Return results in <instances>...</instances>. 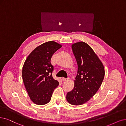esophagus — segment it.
Masks as SVG:
<instances>
[{
  "label": "esophagus",
  "instance_id": "34e87169",
  "mask_svg": "<svg viewBox=\"0 0 126 126\" xmlns=\"http://www.w3.org/2000/svg\"><path fill=\"white\" fill-rule=\"evenodd\" d=\"M69 79V78H62V80L63 81H66V80H68Z\"/></svg>",
  "mask_w": 126,
  "mask_h": 126
}]
</instances>
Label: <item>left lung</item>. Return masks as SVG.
<instances>
[{
    "mask_svg": "<svg viewBox=\"0 0 126 126\" xmlns=\"http://www.w3.org/2000/svg\"><path fill=\"white\" fill-rule=\"evenodd\" d=\"M78 65L74 89L66 95V100L74 105L85 103L99 90L105 75L103 64L94 51L84 42L72 45Z\"/></svg>",
    "mask_w": 126,
    "mask_h": 126,
    "instance_id": "1",
    "label": "left lung"
}]
</instances>
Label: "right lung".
Here are the masks:
<instances>
[{
    "label": "right lung",
    "mask_w": 126,
    "mask_h": 126,
    "mask_svg": "<svg viewBox=\"0 0 126 126\" xmlns=\"http://www.w3.org/2000/svg\"><path fill=\"white\" fill-rule=\"evenodd\" d=\"M62 46L51 41L37 47L28 56L22 69L24 84L31 100L37 105H44L51 100L59 82L54 79V67L51 59Z\"/></svg>",
    "instance_id": "1"
}]
</instances>
